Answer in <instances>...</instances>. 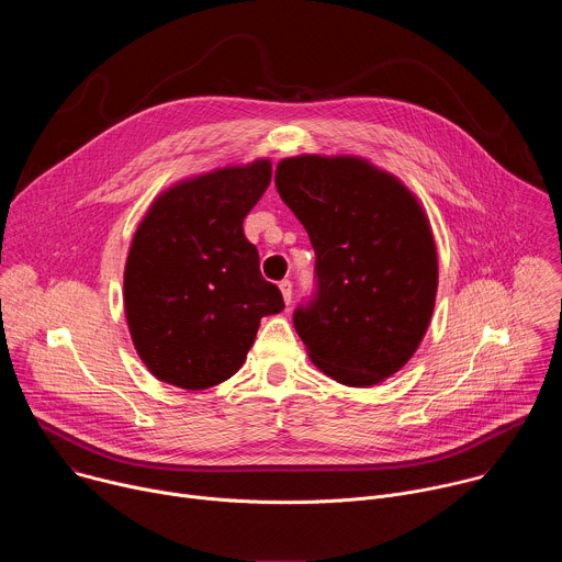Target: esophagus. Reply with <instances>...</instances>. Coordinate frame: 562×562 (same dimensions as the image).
I'll list each match as a JSON object with an SVG mask.
<instances>
[{"label":"esophagus","mask_w":562,"mask_h":562,"mask_svg":"<svg viewBox=\"0 0 562 562\" xmlns=\"http://www.w3.org/2000/svg\"><path fill=\"white\" fill-rule=\"evenodd\" d=\"M280 291H282L284 302L291 304V297H293V284H291V280H282V282H280Z\"/></svg>","instance_id":"esophagus-1"}]
</instances>
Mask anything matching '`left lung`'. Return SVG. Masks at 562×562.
Listing matches in <instances>:
<instances>
[{
  "label": "left lung",
  "instance_id": "obj_1",
  "mask_svg": "<svg viewBox=\"0 0 562 562\" xmlns=\"http://www.w3.org/2000/svg\"><path fill=\"white\" fill-rule=\"evenodd\" d=\"M276 187L315 251V291L293 311L308 358L347 386L382 382L416 353L436 304L423 206L360 157H286Z\"/></svg>",
  "mask_w": 562,
  "mask_h": 562
}]
</instances>
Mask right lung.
I'll use <instances>...</instances> for the list:
<instances>
[{"instance_id":"add662e5","label":"right lung","mask_w":562,"mask_h":562,"mask_svg":"<svg viewBox=\"0 0 562 562\" xmlns=\"http://www.w3.org/2000/svg\"><path fill=\"white\" fill-rule=\"evenodd\" d=\"M269 184V159L217 169L165 191L137 226L124 311L157 380L189 391L228 380L245 364L260 319L284 308L243 228Z\"/></svg>"}]
</instances>
